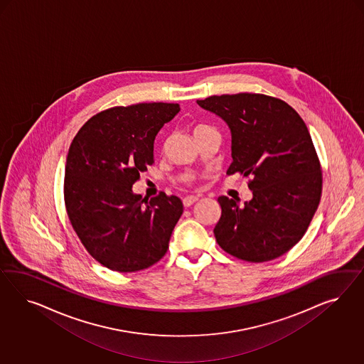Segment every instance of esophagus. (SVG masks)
I'll list each match as a JSON object with an SVG mask.
<instances>
[{"label": "esophagus", "mask_w": 364, "mask_h": 364, "mask_svg": "<svg viewBox=\"0 0 364 364\" xmlns=\"http://www.w3.org/2000/svg\"><path fill=\"white\" fill-rule=\"evenodd\" d=\"M198 200V196H187V198H183V204H184L186 208H188V207H191L192 204H195Z\"/></svg>", "instance_id": "esophagus-1"}]
</instances>
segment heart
Masks as SVG:
<instances>
[{"instance_id":"heart-1","label":"heart","mask_w":364,"mask_h":364,"mask_svg":"<svg viewBox=\"0 0 364 364\" xmlns=\"http://www.w3.org/2000/svg\"><path fill=\"white\" fill-rule=\"evenodd\" d=\"M203 128H207V127H204V125H198V127L195 128V131H198V129H203Z\"/></svg>"}]
</instances>
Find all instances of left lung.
I'll use <instances>...</instances> for the list:
<instances>
[{
  "instance_id": "8db88e82",
  "label": "left lung",
  "mask_w": 364,
  "mask_h": 364,
  "mask_svg": "<svg viewBox=\"0 0 364 364\" xmlns=\"http://www.w3.org/2000/svg\"><path fill=\"white\" fill-rule=\"evenodd\" d=\"M198 104L231 129L227 175L251 177L252 198L242 208L233 198H218L216 242L251 263L286 254L304 236L321 198L319 157L306 122L286 101L260 93L210 96Z\"/></svg>"
}]
</instances>
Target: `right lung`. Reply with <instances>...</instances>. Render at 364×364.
Here are the masks:
<instances>
[{"mask_svg":"<svg viewBox=\"0 0 364 364\" xmlns=\"http://www.w3.org/2000/svg\"><path fill=\"white\" fill-rule=\"evenodd\" d=\"M178 110L168 102L113 107L90 117L69 146L68 218L90 256L112 271H141L168 251L183 201L164 192L148 201L132 187L154 164V139Z\"/></svg>","mask_w":364,"mask_h":364,"instance_id":"1","label":"right lung"}]
</instances>
